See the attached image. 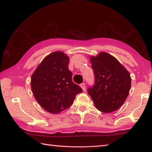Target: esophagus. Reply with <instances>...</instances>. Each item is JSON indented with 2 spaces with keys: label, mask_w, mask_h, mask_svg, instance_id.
Masks as SVG:
<instances>
[{
  "label": "esophagus",
  "mask_w": 152,
  "mask_h": 152,
  "mask_svg": "<svg viewBox=\"0 0 152 152\" xmlns=\"http://www.w3.org/2000/svg\"><path fill=\"white\" fill-rule=\"evenodd\" d=\"M80 87L82 88L83 91H85V89H86V83H81V84H80Z\"/></svg>",
  "instance_id": "34e87169"
}]
</instances>
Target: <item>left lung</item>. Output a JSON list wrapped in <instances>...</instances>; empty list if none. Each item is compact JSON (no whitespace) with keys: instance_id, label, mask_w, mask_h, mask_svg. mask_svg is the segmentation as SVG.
<instances>
[{"instance_id":"left-lung-1","label":"left lung","mask_w":152,"mask_h":152,"mask_svg":"<svg viewBox=\"0 0 152 152\" xmlns=\"http://www.w3.org/2000/svg\"><path fill=\"white\" fill-rule=\"evenodd\" d=\"M95 84L88 89L96 109L104 113L117 110L130 91L131 78L127 70L110 54L101 52L90 57Z\"/></svg>"}]
</instances>
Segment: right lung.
<instances>
[{
    "mask_svg": "<svg viewBox=\"0 0 152 152\" xmlns=\"http://www.w3.org/2000/svg\"><path fill=\"white\" fill-rule=\"evenodd\" d=\"M69 57L62 51L48 55L31 76V86L35 99L42 108L59 114L72 104L76 95L83 91L72 80Z\"/></svg>",
    "mask_w": 152,
    "mask_h": 152,
    "instance_id": "right-lung-1",
    "label": "right lung"
}]
</instances>
